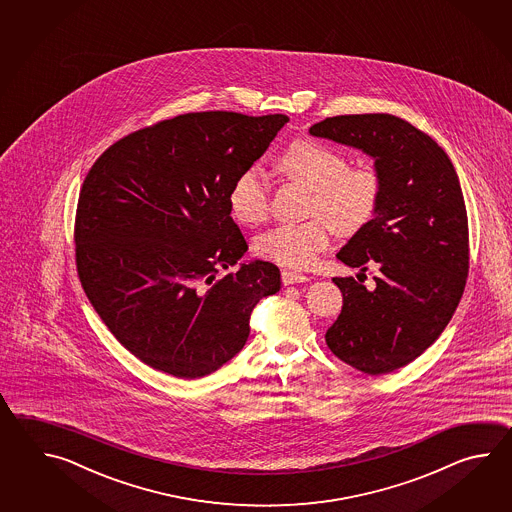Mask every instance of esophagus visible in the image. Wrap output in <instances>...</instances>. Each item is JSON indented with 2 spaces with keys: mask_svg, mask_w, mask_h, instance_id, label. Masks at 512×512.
<instances>
[{
  "mask_svg": "<svg viewBox=\"0 0 512 512\" xmlns=\"http://www.w3.org/2000/svg\"><path fill=\"white\" fill-rule=\"evenodd\" d=\"M309 278L305 276L304 272L293 271V269H283L282 282L283 285H293V283H304Z\"/></svg>",
  "mask_w": 512,
  "mask_h": 512,
  "instance_id": "34e87169",
  "label": "esophagus"
}]
</instances>
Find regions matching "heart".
I'll use <instances>...</instances> for the list:
<instances>
[{
	"mask_svg": "<svg viewBox=\"0 0 512 512\" xmlns=\"http://www.w3.org/2000/svg\"><path fill=\"white\" fill-rule=\"evenodd\" d=\"M278 168L289 179L311 188L307 201L311 218L263 232L256 241V252L265 260L305 267L326 249L331 230L340 234L359 230L375 216L381 203V175L370 166L348 168L346 157L322 142H291L278 157ZM269 199V183L258 168L241 172L230 186V212L245 225L267 219Z\"/></svg>",
	"mask_w": 512,
	"mask_h": 512,
	"instance_id": "heart-1",
	"label": "heart"
}]
</instances>
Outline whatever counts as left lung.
Listing matches in <instances>:
<instances>
[{"label": "left lung", "mask_w": 512, "mask_h": 512, "mask_svg": "<svg viewBox=\"0 0 512 512\" xmlns=\"http://www.w3.org/2000/svg\"><path fill=\"white\" fill-rule=\"evenodd\" d=\"M309 133L370 155L382 181L375 216L337 254L360 271L375 261L381 278L373 291L333 278L342 311L327 348L368 375L399 370L434 344L465 291L468 219L456 170L430 135L388 113L329 117Z\"/></svg>", "instance_id": "obj_1"}]
</instances>
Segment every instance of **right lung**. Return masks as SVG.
<instances>
[{
  "label": "right lung",
  "instance_id": "add662e5",
  "mask_svg": "<svg viewBox=\"0 0 512 512\" xmlns=\"http://www.w3.org/2000/svg\"><path fill=\"white\" fill-rule=\"evenodd\" d=\"M287 115L186 113L109 146L84 179L75 243L84 293L120 344L153 370L199 379L245 346L252 309L280 291L249 245L229 192Z\"/></svg>",
  "mask_w": 512,
  "mask_h": 512
}]
</instances>
